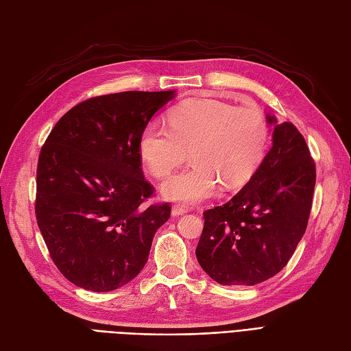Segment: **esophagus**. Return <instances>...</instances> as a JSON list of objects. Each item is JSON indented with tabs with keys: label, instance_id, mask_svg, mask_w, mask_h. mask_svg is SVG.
<instances>
[{
	"label": "esophagus",
	"instance_id": "34e87169",
	"mask_svg": "<svg viewBox=\"0 0 351 351\" xmlns=\"http://www.w3.org/2000/svg\"><path fill=\"white\" fill-rule=\"evenodd\" d=\"M186 212H187V206H183V205H174L171 208V215L173 217H178L182 214H186Z\"/></svg>",
	"mask_w": 351,
	"mask_h": 351
}]
</instances>
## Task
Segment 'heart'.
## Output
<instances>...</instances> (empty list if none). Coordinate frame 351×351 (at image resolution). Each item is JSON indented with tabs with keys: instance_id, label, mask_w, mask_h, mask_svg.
Wrapping results in <instances>:
<instances>
[{
	"instance_id": "heart-1",
	"label": "heart",
	"mask_w": 351,
	"mask_h": 351,
	"mask_svg": "<svg viewBox=\"0 0 351 351\" xmlns=\"http://www.w3.org/2000/svg\"><path fill=\"white\" fill-rule=\"evenodd\" d=\"M168 124H147L139 152L152 176L165 177L190 151L192 164L161 186L164 197L184 204L214 196L221 186L231 190L246 184L268 146V125L259 111L215 99L180 104Z\"/></svg>"
}]
</instances>
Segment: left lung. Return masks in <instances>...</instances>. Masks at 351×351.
<instances>
[{
    "instance_id": "obj_1",
    "label": "left lung",
    "mask_w": 351,
    "mask_h": 351,
    "mask_svg": "<svg viewBox=\"0 0 351 351\" xmlns=\"http://www.w3.org/2000/svg\"><path fill=\"white\" fill-rule=\"evenodd\" d=\"M274 124L272 147L249 183L227 204L204 212L197 262L222 285H254L293 256L309 221L315 161L293 123Z\"/></svg>"
}]
</instances>
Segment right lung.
<instances>
[{
	"label": "right lung",
	"mask_w": 351,
	"mask_h": 351,
	"mask_svg": "<svg viewBox=\"0 0 351 351\" xmlns=\"http://www.w3.org/2000/svg\"><path fill=\"white\" fill-rule=\"evenodd\" d=\"M176 90H129L83 101L61 117L42 146L35 214L58 271L84 290L112 291L149 258L169 204L145 206L141 136Z\"/></svg>",
	"instance_id": "obj_1"
}]
</instances>
